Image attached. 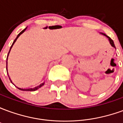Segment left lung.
<instances>
[{
	"mask_svg": "<svg viewBox=\"0 0 123 123\" xmlns=\"http://www.w3.org/2000/svg\"><path fill=\"white\" fill-rule=\"evenodd\" d=\"M101 34H103V35H105V36H106L108 38L109 41V43H110V44H111V46H112V47H115V44H114L113 41L112 40V39H111V38L109 37V36H107V35H106L105 34V33H101Z\"/></svg>",
	"mask_w": 123,
	"mask_h": 123,
	"instance_id": "8db88e82",
	"label": "left lung"
}]
</instances>
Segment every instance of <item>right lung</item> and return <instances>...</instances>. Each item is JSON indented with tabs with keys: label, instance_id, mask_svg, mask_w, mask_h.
<instances>
[{
	"label": "right lung",
	"instance_id": "obj_1",
	"mask_svg": "<svg viewBox=\"0 0 123 123\" xmlns=\"http://www.w3.org/2000/svg\"><path fill=\"white\" fill-rule=\"evenodd\" d=\"M27 28H28V27H26V28H25V29L24 30L22 31H21V32H20V33H19V34H18V35H17V37H16V38L15 39L14 41V42H13V43H12V46H11V47H10V49H11V48H12V46H13V45H14L15 42H16V41L17 40L18 38L19 37V36H20V35H21L22 33H23L25 31V30L27 29ZM10 49L9 53H10ZM9 53H8V55H9ZM6 70H7V62H6ZM10 81H11V80H10ZM11 82H12V81H11ZM43 85H44V83H42L41 84H40V85H39V86H37V87H35V88H29V89H22V90H25V91H35V90H37V89H39V88H41V86H43ZM19 89H20V90H21V88H19Z\"/></svg>",
	"mask_w": 123,
	"mask_h": 123
}]
</instances>
